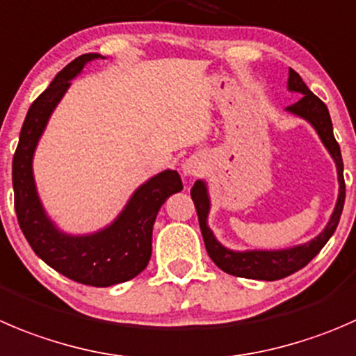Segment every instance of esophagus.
I'll return each instance as SVG.
<instances>
[{
  "instance_id": "34e87169",
  "label": "esophagus",
  "mask_w": 356,
  "mask_h": 356,
  "mask_svg": "<svg viewBox=\"0 0 356 356\" xmlns=\"http://www.w3.org/2000/svg\"><path fill=\"white\" fill-rule=\"evenodd\" d=\"M181 170L186 177H198V175H202L203 170H205V163H203L202 158L193 154V156L186 158V160L182 161Z\"/></svg>"
}]
</instances>
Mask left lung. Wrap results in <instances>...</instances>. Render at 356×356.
Wrapping results in <instances>:
<instances>
[{
    "instance_id": "1",
    "label": "left lung",
    "mask_w": 356,
    "mask_h": 356,
    "mask_svg": "<svg viewBox=\"0 0 356 356\" xmlns=\"http://www.w3.org/2000/svg\"><path fill=\"white\" fill-rule=\"evenodd\" d=\"M289 90L298 92L302 95L301 101L296 104L289 106L287 111L296 116H301L306 122L313 125L316 134L322 139L323 146L330 153V156L336 161L337 168V181H339V196H337L336 209H334L330 220L327 222L325 229L313 238L312 241L305 245H298V247L282 248V250H231L220 245L213 236L212 229L207 224V217H209L210 210V198L209 189H207L205 181H196L195 186L191 188V198L195 202L196 213H198L200 229H202L203 241H205V248L209 252L210 259L226 273L233 275V277L241 278H252V280H266L273 282L280 280V278L289 277V275L296 273V271L302 270L320 250L323 245L329 241L336 231L337 224H339L341 213H343L344 207V196H346V186H344V175H343V156H341V147L337 144L336 137L332 132V122H330V115L327 106L309 90L306 83L302 81L301 76L289 69Z\"/></svg>"
}]
</instances>
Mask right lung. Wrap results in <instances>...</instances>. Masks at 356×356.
I'll list each match as a JSON object with an SVG mask.
<instances>
[{
	"label": "right lung",
	"mask_w": 356,
	"mask_h": 356,
	"mask_svg": "<svg viewBox=\"0 0 356 356\" xmlns=\"http://www.w3.org/2000/svg\"><path fill=\"white\" fill-rule=\"evenodd\" d=\"M101 54H85L65 65L47 90L31 104L13 154L12 181L15 212L31 248L50 268L78 284L109 287L123 284L144 271L151 259V238L158 210L165 200L182 189L181 175L163 170L136 189L118 217L92 234H67L44 212L33 175V156L38 140L71 86V79Z\"/></svg>",
	"instance_id": "add662e5"
}]
</instances>
